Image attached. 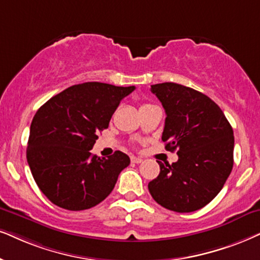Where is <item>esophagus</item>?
I'll return each instance as SVG.
<instances>
[{
  "label": "esophagus",
  "mask_w": 260,
  "mask_h": 260,
  "mask_svg": "<svg viewBox=\"0 0 260 260\" xmlns=\"http://www.w3.org/2000/svg\"><path fill=\"white\" fill-rule=\"evenodd\" d=\"M131 162H132V163H137V164H139V163L143 162V159L139 158V157L132 156V157H131Z\"/></svg>",
  "instance_id": "obj_1"
}]
</instances>
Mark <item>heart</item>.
<instances>
[{"label": "heart", "instance_id": "heart-1", "mask_svg": "<svg viewBox=\"0 0 260 260\" xmlns=\"http://www.w3.org/2000/svg\"><path fill=\"white\" fill-rule=\"evenodd\" d=\"M144 106H147V104H144ZM144 106H143V107H144Z\"/></svg>", "mask_w": 260, "mask_h": 260}]
</instances>
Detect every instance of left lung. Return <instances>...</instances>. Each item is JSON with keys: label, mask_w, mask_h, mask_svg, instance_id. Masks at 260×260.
Segmentation results:
<instances>
[{"label": "left lung", "mask_w": 260, "mask_h": 260, "mask_svg": "<svg viewBox=\"0 0 260 260\" xmlns=\"http://www.w3.org/2000/svg\"><path fill=\"white\" fill-rule=\"evenodd\" d=\"M166 110L162 140L179 159L159 164V175L149 182L152 198L163 208L192 212L218 194L231 175L234 133L211 98L175 83L151 85Z\"/></svg>", "instance_id": "obj_1"}]
</instances>
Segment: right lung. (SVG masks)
I'll list each match as a JSON object with an SVG mask.
<instances>
[{
    "instance_id": "obj_1",
    "label": "right lung",
    "mask_w": 260,
    "mask_h": 260,
    "mask_svg": "<svg viewBox=\"0 0 260 260\" xmlns=\"http://www.w3.org/2000/svg\"><path fill=\"white\" fill-rule=\"evenodd\" d=\"M134 88L97 81L73 85L37 110L26 158L39 189L52 204L80 211L110 194L119 174L129 166V157L115 151L101 158L90 150L121 100Z\"/></svg>"
}]
</instances>
